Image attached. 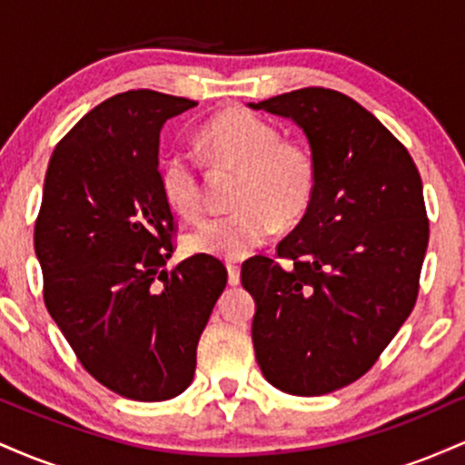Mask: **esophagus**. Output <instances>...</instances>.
I'll return each mask as SVG.
<instances>
[{
    "mask_svg": "<svg viewBox=\"0 0 465 465\" xmlns=\"http://www.w3.org/2000/svg\"><path fill=\"white\" fill-rule=\"evenodd\" d=\"M227 273H229V284L232 286H236V284H240V264H236V262H229L227 264Z\"/></svg>",
    "mask_w": 465,
    "mask_h": 465,
    "instance_id": "obj_1",
    "label": "esophagus"
}]
</instances>
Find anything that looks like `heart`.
Wrapping results in <instances>:
<instances>
[{
    "instance_id": "1",
    "label": "heart",
    "mask_w": 465,
    "mask_h": 465,
    "mask_svg": "<svg viewBox=\"0 0 465 465\" xmlns=\"http://www.w3.org/2000/svg\"><path fill=\"white\" fill-rule=\"evenodd\" d=\"M203 153L223 168L238 170L233 214L210 218L185 236L192 253L242 260L275 233L295 225L317 192V165L300 143L282 142V133L264 117L229 109L212 117L199 133ZM159 185L165 203L183 218L203 212V181L188 153L174 151L162 162Z\"/></svg>"
}]
</instances>
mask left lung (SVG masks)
Instances as JSON below:
<instances>
[{"instance_id": "obj_1", "label": "left lung", "mask_w": 465, "mask_h": 465, "mask_svg": "<svg viewBox=\"0 0 465 465\" xmlns=\"http://www.w3.org/2000/svg\"><path fill=\"white\" fill-rule=\"evenodd\" d=\"M249 106L291 117L317 165L311 210L277 258L242 264L255 361L280 391L323 396L370 371L413 311L429 244L421 179L407 148L350 95L306 87Z\"/></svg>"}]
</instances>
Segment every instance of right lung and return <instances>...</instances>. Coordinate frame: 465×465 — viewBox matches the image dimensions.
I'll list each match as a JSON object with an SVG mask.
<instances>
[{"label": "right lung", "mask_w": 465, "mask_h": 465, "mask_svg": "<svg viewBox=\"0 0 465 465\" xmlns=\"http://www.w3.org/2000/svg\"><path fill=\"white\" fill-rule=\"evenodd\" d=\"M192 106L133 89L80 117L52 153L35 223L47 312L100 385L140 402L190 387L227 284L212 255L163 269L177 225L159 185V133Z\"/></svg>", "instance_id": "right-lung-1"}]
</instances>
